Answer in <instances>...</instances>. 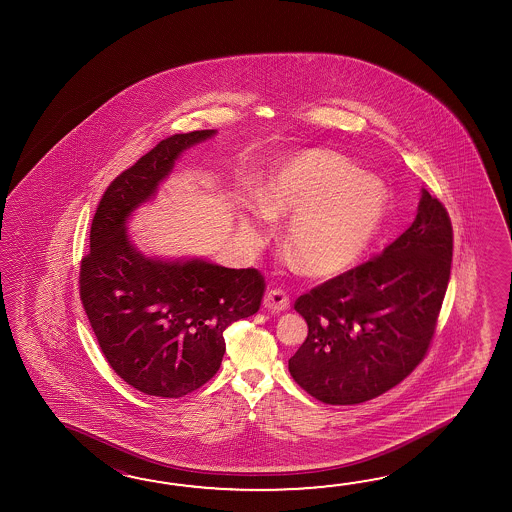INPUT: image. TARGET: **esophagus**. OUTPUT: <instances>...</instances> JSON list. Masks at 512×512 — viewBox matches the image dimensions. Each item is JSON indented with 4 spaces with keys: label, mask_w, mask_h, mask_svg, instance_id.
I'll return each mask as SVG.
<instances>
[{
    "label": "esophagus",
    "mask_w": 512,
    "mask_h": 512,
    "mask_svg": "<svg viewBox=\"0 0 512 512\" xmlns=\"http://www.w3.org/2000/svg\"><path fill=\"white\" fill-rule=\"evenodd\" d=\"M263 307L280 313V311H287V309L291 307V304H289L287 294L283 293V291H278V289H274V291H269V293L263 296Z\"/></svg>",
    "instance_id": "esophagus-1"
}]
</instances>
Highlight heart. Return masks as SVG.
<instances>
[{
	"label": "heart",
	"instance_id": "heart-1",
	"mask_svg": "<svg viewBox=\"0 0 512 512\" xmlns=\"http://www.w3.org/2000/svg\"><path fill=\"white\" fill-rule=\"evenodd\" d=\"M263 208L241 216V227L260 241L273 216H293L287 247L307 271H344L368 251L388 210V192L375 175L360 174L346 157L305 150L276 164L258 188Z\"/></svg>",
	"mask_w": 512,
	"mask_h": 512
}]
</instances>
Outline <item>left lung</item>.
<instances>
[{"label": "left lung", "mask_w": 512, "mask_h": 512, "mask_svg": "<svg viewBox=\"0 0 512 512\" xmlns=\"http://www.w3.org/2000/svg\"><path fill=\"white\" fill-rule=\"evenodd\" d=\"M452 225L421 190L414 223L371 258L296 300L309 333L289 359L305 392L359 404L388 392L425 357L445 298Z\"/></svg>", "instance_id": "8db88e82"}]
</instances>
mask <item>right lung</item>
Here are the masks:
<instances>
[{
    "mask_svg": "<svg viewBox=\"0 0 512 512\" xmlns=\"http://www.w3.org/2000/svg\"><path fill=\"white\" fill-rule=\"evenodd\" d=\"M218 130L159 142L108 186L80 267V298L109 366L135 390L177 399L218 373L225 329L260 309L256 269H227L205 258L148 256L128 223L155 199L177 159Z\"/></svg>",
    "mask_w": 512,
    "mask_h": 512,
    "instance_id": "right-lung-1",
    "label": "right lung"
}]
</instances>
